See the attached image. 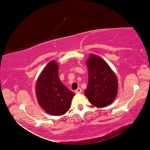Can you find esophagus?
I'll return each mask as SVG.
<instances>
[{
  "mask_svg": "<svg viewBox=\"0 0 150 150\" xmlns=\"http://www.w3.org/2000/svg\"><path fill=\"white\" fill-rule=\"evenodd\" d=\"M75 92L76 93V94H79V93H81V92H82V89H81L80 87H78V88H77L76 90L75 91Z\"/></svg>",
  "mask_w": 150,
  "mask_h": 150,
  "instance_id": "esophagus-1",
  "label": "esophagus"
}]
</instances>
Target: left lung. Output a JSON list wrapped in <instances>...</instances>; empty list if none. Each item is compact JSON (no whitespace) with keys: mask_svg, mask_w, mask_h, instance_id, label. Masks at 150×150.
Returning a JSON list of instances; mask_svg holds the SVG:
<instances>
[{"mask_svg":"<svg viewBox=\"0 0 150 150\" xmlns=\"http://www.w3.org/2000/svg\"><path fill=\"white\" fill-rule=\"evenodd\" d=\"M88 85L85 96L97 107H105L113 102L118 92V80L107 63L102 58L91 54L87 61Z\"/></svg>","mask_w":150,"mask_h":150,"instance_id":"obj_1","label":"left lung"}]
</instances>
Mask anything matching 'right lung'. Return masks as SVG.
Wrapping results in <instances>:
<instances>
[{
    "label": "right lung",
    "instance_id": "obj_1",
    "mask_svg": "<svg viewBox=\"0 0 150 150\" xmlns=\"http://www.w3.org/2000/svg\"><path fill=\"white\" fill-rule=\"evenodd\" d=\"M38 102L43 109L53 116H61L69 110L75 93L61 83L58 65L51 61L42 70L36 84Z\"/></svg>",
    "mask_w": 150,
    "mask_h": 150
}]
</instances>
